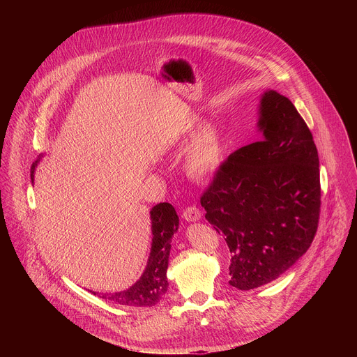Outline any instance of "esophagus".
I'll return each instance as SVG.
<instances>
[{"instance_id":"obj_1","label":"esophagus","mask_w":357,"mask_h":357,"mask_svg":"<svg viewBox=\"0 0 357 357\" xmlns=\"http://www.w3.org/2000/svg\"><path fill=\"white\" fill-rule=\"evenodd\" d=\"M200 216H202V215H200L199 209L195 208V206L186 208V209L183 211V213H182V219L186 220V222H197V220H200Z\"/></svg>"}]
</instances>
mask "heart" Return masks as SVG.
Segmentation results:
<instances>
[{"label": "heart", "mask_w": 357, "mask_h": 357, "mask_svg": "<svg viewBox=\"0 0 357 357\" xmlns=\"http://www.w3.org/2000/svg\"><path fill=\"white\" fill-rule=\"evenodd\" d=\"M202 123L203 119L199 114H190L179 127V142L186 144L196 134ZM225 158V131L218 123H209L203 126L201 131L192 141L185 155L183 169L189 179L195 182H208L222 169Z\"/></svg>", "instance_id": "obj_1"}]
</instances>
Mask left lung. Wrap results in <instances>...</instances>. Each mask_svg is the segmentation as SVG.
<instances>
[{
    "label": "left lung",
    "instance_id": "8db88e82",
    "mask_svg": "<svg viewBox=\"0 0 357 357\" xmlns=\"http://www.w3.org/2000/svg\"><path fill=\"white\" fill-rule=\"evenodd\" d=\"M263 139L234 151L200 197L231 252L229 284L248 291L277 280L310 248L321 208L319 158L291 100L266 90Z\"/></svg>",
    "mask_w": 357,
    "mask_h": 357
}]
</instances>
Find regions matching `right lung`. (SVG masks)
<instances>
[{
  "label": "right lung",
  "mask_w": 357,
  "mask_h": 357,
  "mask_svg": "<svg viewBox=\"0 0 357 357\" xmlns=\"http://www.w3.org/2000/svg\"><path fill=\"white\" fill-rule=\"evenodd\" d=\"M43 154L32 164L31 168V181H33L35 169ZM151 219V231L152 243L149 257L145 266L144 273L139 280L135 281L130 288L119 292H94L106 301L123 305V307H152L158 303L165 292L168 291V278L167 270L169 263V251L174 233L178 231L179 218L171 203H158L149 212Z\"/></svg>",
  "instance_id": "right-lung-1"
}]
</instances>
